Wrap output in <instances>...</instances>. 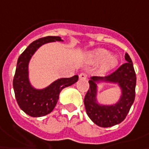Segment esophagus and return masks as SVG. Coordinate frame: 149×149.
<instances>
[{"label": "esophagus", "instance_id": "obj_1", "mask_svg": "<svg viewBox=\"0 0 149 149\" xmlns=\"http://www.w3.org/2000/svg\"><path fill=\"white\" fill-rule=\"evenodd\" d=\"M79 78L81 80H85V79H86L87 78V75L86 74V73H81V74L79 75Z\"/></svg>", "mask_w": 149, "mask_h": 149}]
</instances>
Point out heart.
Masks as SVG:
<instances>
[{"label":"heart","mask_w":149,"mask_h":149,"mask_svg":"<svg viewBox=\"0 0 149 149\" xmlns=\"http://www.w3.org/2000/svg\"><path fill=\"white\" fill-rule=\"evenodd\" d=\"M88 60L92 63H100V68L103 71H108L116 68L118 65L119 60L117 56L110 54L106 49H99L93 51L88 56Z\"/></svg>","instance_id":"obj_1"}]
</instances>
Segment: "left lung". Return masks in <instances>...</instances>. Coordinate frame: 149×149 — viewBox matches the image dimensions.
Wrapping results in <instances>:
<instances>
[{"instance_id":"obj_1","label":"left lung","mask_w":149,"mask_h":149,"mask_svg":"<svg viewBox=\"0 0 149 149\" xmlns=\"http://www.w3.org/2000/svg\"><path fill=\"white\" fill-rule=\"evenodd\" d=\"M125 63L115 72L106 77H91L90 88L84 98L87 116L96 125L111 127L120 124L125 119L135 98L136 75L129 54L125 56ZM116 84L121 90L118 100L113 104L100 103L98 100L99 85Z\"/></svg>"}]
</instances>
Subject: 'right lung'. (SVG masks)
I'll return each mask as SVG.
<instances>
[{"label": "right lung", "mask_w": 149, "mask_h": 149, "mask_svg": "<svg viewBox=\"0 0 149 149\" xmlns=\"http://www.w3.org/2000/svg\"><path fill=\"white\" fill-rule=\"evenodd\" d=\"M63 42L59 36H47L37 39L19 57L13 87L19 106L24 113L32 117H41L52 112L59 98L61 91L73 85L78 81V76L62 77L55 80L44 88H36L29 80V65L33 55L44 44L53 42Z\"/></svg>", "instance_id": "obj_1"}]
</instances>
